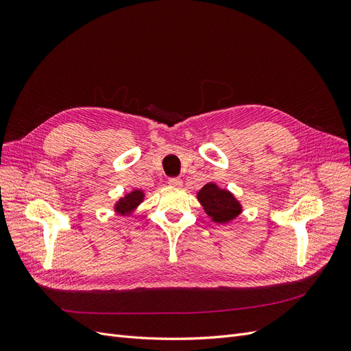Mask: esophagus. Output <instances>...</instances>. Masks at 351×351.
I'll list each match as a JSON object with an SVG mask.
<instances>
[{
	"instance_id": "obj_1",
	"label": "esophagus",
	"mask_w": 351,
	"mask_h": 351,
	"mask_svg": "<svg viewBox=\"0 0 351 351\" xmlns=\"http://www.w3.org/2000/svg\"><path fill=\"white\" fill-rule=\"evenodd\" d=\"M168 184L173 186V187H180V186L183 184V182L180 178H169L168 180Z\"/></svg>"
}]
</instances>
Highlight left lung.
Instances as JSON below:
<instances>
[{
	"mask_svg": "<svg viewBox=\"0 0 351 351\" xmlns=\"http://www.w3.org/2000/svg\"><path fill=\"white\" fill-rule=\"evenodd\" d=\"M197 200L204 206L206 215L218 224H228L241 214L240 202L227 189L215 183H208L197 192Z\"/></svg>",
	"mask_w": 351,
	"mask_h": 351,
	"instance_id": "8db88e82",
	"label": "left lung"
}]
</instances>
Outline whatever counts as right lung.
<instances>
[{"mask_svg":"<svg viewBox=\"0 0 351 351\" xmlns=\"http://www.w3.org/2000/svg\"><path fill=\"white\" fill-rule=\"evenodd\" d=\"M145 199V193L142 190H133V192L124 195V197H120L117 200V204L114 206V210L120 215H130L133 214V210L139 206Z\"/></svg>","mask_w":351,"mask_h":351,"instance_id":"obj_1","label":"right lung"}]
</instances>
